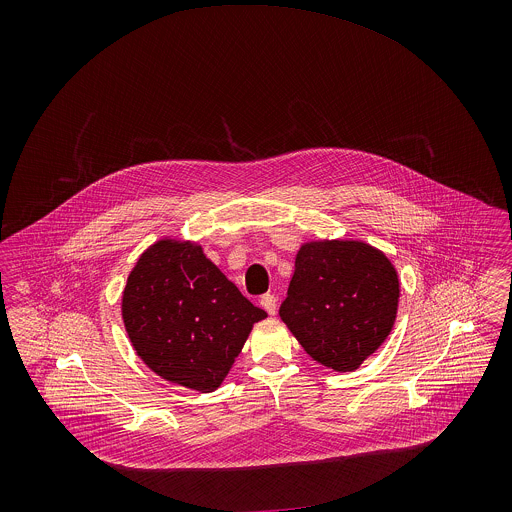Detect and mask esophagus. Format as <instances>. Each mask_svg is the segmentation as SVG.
<instances>
[{
  "label": "esophagus",
  "mask_w": 512,
  "mask_h": 512,
  "mask_svg": "<svg viewBox=\"0 0 512 512\" xmlns=\"http://www.w3.org/2000/svg\"><path fill=\"white\" fill-rule=\"evenodd\" d=\"M260 305H262L270 315H274V313L278 311V299H276L272 293L262 295V297H260Z\"/></svg>",
  "instance_id": "obj_1"
}]
</instances>
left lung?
I'll list each match as a JSON object with an SVG mask.
<instances>
[{
	"label": "left lung",
	"mask_w": 512,
	"mask_h": 512,
	"mask_svg": "<svg viewBox=\"0 0 512 512\" xmlns=\"http://www.w3.org/2000/svg\"><path fill=\"white\" fill-rule=\"evenodd\" d=\"M400 278L390 258L365 240H307L280 317L319 365L357 370L390 335Z\"/></svg>",
	"instance_id": "left-lung-1"
}]
</instances>
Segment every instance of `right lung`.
Masks as SVG:
<instances>
[{
  "mask_svg": "<svg viewBox=\"0 0 512 512\" xmlns=\"http://www.w3.org/2000/svg\"><path fill=\"white\" fill-rule=\"evenodd\" d=\"M266 317L199 242L177 236L147 246L122 292V319L136 355L163 380L197 392L219 388Z\"/></svg>",
  "mask_w": 512,
  "mask_h": 512,
  "instance_id": "obj_1",
  "label": "right lung"
}]
</instances>
